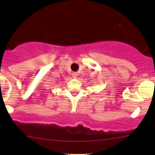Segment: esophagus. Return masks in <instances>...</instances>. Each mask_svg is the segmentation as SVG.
<instances>
[{"label": "esophagus", "mask_w": 155, "mask_h": 155, "mask_svg": "<svg viewBox=\"0 0 155 155\" xmlns=\"http://www.w3.org/2000/svg\"><path fill=\"white\" fill-rule=\"evenodd\" d=\"M72 76H73V78H75V79H77L78 76V73H73V74H72Z\"/></svg>", "instance_id": "1"}]
</instances>
